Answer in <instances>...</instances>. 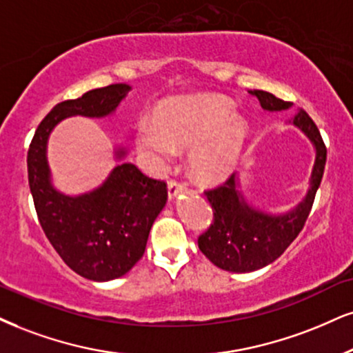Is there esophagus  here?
Here are the masks:
<instances>
[{"label": "esophagus", "instance_id": "obj_1", "mask_svg": "<svg viewBox=\"0 0 353 353\" xmlns=\"http://www.w3.org/2000/svg\"><path fill=\"white\" fill-rule=\"evenodd\" d=\"M181 191H183V185L178 183V181H175V180L168 181V198L170 199H175L178 194L181 193Z\"/></svg>", "mask_w": 353, "mask_h": 353}]
</instances>
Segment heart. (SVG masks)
Segmentation results:
<instances>
[{"instance_id":"heart-1","label":"heart","mask_w":353,"mask_h":353,"mask_svg":"<svg viewBox=\"0 0 353 353\" xmlns=\"http://www.w3.org/2000/svg\"><path fill=\"white\" fill-rule=\"evenodd\" d=\"M249 123L232 101L216 94L172 98L157 108L154 121L136 128V145L152 167L167 165L176 150L190 149L188 167L203 183H217L237 167L249 139Z\"/></svg>"}]
</instances>
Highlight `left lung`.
<instances>
[{
  "label": "left lung",
  "instance_id": "1",
  "mask_svg": "<svg viewBox=\"0 0 353 353\" xmlns=\"http://www.w3.org/2000/svg\"><path fill=\"white\" fill-rule=\"evenodd\" d=\"M249 93L256 97L265 111H285L291 108V103L267 91L250 90ZM291 124L310 139L316 150L310 188L293 210L283 214H272L252 206L243 196L241 181L236 175L230 176L224 185L206 191L208 201L214 211V223L199 236L198 247L216 267L225 272H255L275 262L301 232L310 216L316 191L323 180L327 150L319 129L306 111L299 110Z\"/></svg>",
  "mask_w": 353,
  "mask_h": 353
}]
</instances>
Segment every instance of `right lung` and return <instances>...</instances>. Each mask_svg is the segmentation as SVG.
I'll list each match as a JSON object with an SVG mask.
<instances>
[{"label": "right lung", "instance_id": "add662e5", "mask_svg": "<svg viewBox=\"0 0 353 353\" xmlns=\"http://www.w3.org/2000/svg\"><path fill=\"white\" fill-rule=\"evenodd\" d=\"M129 91V85L116 83L59 103L39 124L28 152L29 186L43 232L73 272L93 281L116 280L142 259L152 224L167 203V185L124 162L128 149L116 147L117 165L106 180L70 196L52 183L47 142L67 117L111 116Z\"/></svg>", "mask_w": 353, "mask_h": 353}]
</instances>
